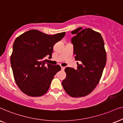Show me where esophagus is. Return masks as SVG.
I'll list each match as a JSON object with an SVG mask.
<instances>
[{"instance_id": "34e87169", "label": "esophagus", "mask_w": 123, "mask_h": 123, "mask_svg": "<svg viewBox=\"0 0 123 123\" xmlns=\"http://www.w3.org/2000/svg\"><path fill=\"white\" fill-rule=\"evenodd\" d=\"M65 68V67L61 66V70H64Z\"/></svg>"}]
</instances>
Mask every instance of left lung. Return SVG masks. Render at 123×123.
<instances>
[{
  "mask_svg": "<svg viewBox=\"0 0 123 123\" xmlns=\"http://www.w3.org/2000/svg\"><path fill=\"white\" fill-rule=\"evenodd\" d=\"M79 27L71 33L77 68H66V77L62 82L65 92L73 97H80L91 93L98 84L106 63L104 42L99 32Z\"/></svg>",
  "mask_w": 123,
  "mask_h": 123,
  "instance_id": "1",
  "label": "left lung"
}]
</instances>
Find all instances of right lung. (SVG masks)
I'll return each instance as SVG.
<instances>
[{"mask_svg":"<svg viewBox=\"0 0 123 123\" xmlns=\"http://www.w3.org/2000/svg\"><path fill=\"white\" fill-rule=\"evenodd\" d=\"M65 32L53 35L31 30L18 37L11 56L14 80L21 91L31 97H39L48 91L60 65L47 63L44 58L52 57L54 45Z\"/></svg>","mask_w":123,"mask_h":123,"instance_id":"right-lung-1","label":"right lung"}]
</instances>
